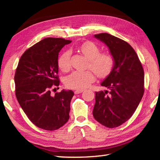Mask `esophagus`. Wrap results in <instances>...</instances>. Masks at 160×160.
I'll return each instance as SVG.
<instances>
[{
    "label": "esophagus",
    "mask_w": 160,
    "mask_h": 160,
    "mask_svg": "<svg viewBox=\"0 0 160 160\" xmlns=\"http://www.w3.org/2000/svg\"><path fill=\"white\" fill-rule=\"evenodd\" d=\"M83 91H84L83 89H77L74 91V93H75V94H79L80 93H82Z\"/></svg>",
    "instance_id": "1"
}]
</instances>
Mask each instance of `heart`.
Returning <instances> with one entry per match:
<instances>
[{
  "mask_svg": "<svg viewBox=\"0 0 160 160\" xmlns=\"http://www.w3.org/2000/svg\"><path fill=\"white\" fill-rule=\"evenodd\" d=\"M78 49L88 59L87 68L92 70L98 78H106L114 69L115 65L114 56L110 52H100V47L93 42H84L78 47ZM58 65L63 72H67L70 69L71 53L69 51H65L60 54L58 59ZM92 71H73L65 78L64 84L71 89H84L95 80V76Z\"/></svg>",
  "mask_w": 160,
  "mask_h": 160,
  "instance_id": "obj_1",
  "label": "heart"
}]
</instances>
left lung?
<instances>
[{
    "label": "left lung",
    "mask_w": 160,
    "mask_h": 160,
    "mask_svg": "<svg viewBox=\"0 0 160 160\" xmlns=\"http://www.w3.org/2000/svg\"><path fill=\"white\" fill-rule=\"evenodd\" d=\"M95 37L108 46L115 65L101 83L109 90L96 92L93 115L106 127H118L131 118L143 97L144 69L136 52L128 42L107 33Z\"/></svg>",
    "instance_id": "obj_1"
}]
</instances>
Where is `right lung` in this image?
Listing matches in <instances>:
<instances>
[{
    "label": "right lung",
    "mask_w": 160,
    "mask_h": 160,
    "mask_svg": "<svg viewBox=\"0 0 160 160\" xmlns=\"http://www.w3.org/2000/svg\"><path fill=\"white\" fill-rule=\"evenodd\" d=\"M71 42L61 38L40 40L24 52L16 69L17 100L29 120L47 131L57 130L69 119L74 93L62 90L52 96L51 91L60 84L58 53Z\"/></svg>",
    "instance_id": "add662e5"
}]
</instances>
